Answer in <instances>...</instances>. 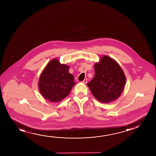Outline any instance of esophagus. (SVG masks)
Masks as SVG:
<instances>
[{
	"label": "esophagus",
	"instance_id": "1",
	"mask_svg": "<svg viewBox=\"0 0 156 156\" xmlns=\"http://www.w3.org/2000/svg\"><path fill=\"white\" fill-rule=\"evenodd\" d=\"M87 79H86V78L84 79V80L83 81V83H84V84H87Z\"/></svg>",
	"mask_w": 156,
	"mask_h": 156
}]
</instances>
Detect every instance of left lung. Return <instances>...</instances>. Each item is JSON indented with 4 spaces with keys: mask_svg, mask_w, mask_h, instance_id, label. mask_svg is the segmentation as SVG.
Listing matches in <instances>:
<instances>
[{
    "mask_svg": "<svg viewBox=\"0 0 156 156\" xmlns=\"http://www.w3.org/2000/svg\"><path fill=\"white\" fill-rule=\"evenodd\" d=\"M94 77L87 85L94 98L105 103L117 100L126 81L122 68L115 60L105 55L94 64Z\"/></svg>",
    "mask_w": 156,
    "mask_h": 156,
    "instance_id": "obj_1",
    "label": "left lung"
}]
</instances>
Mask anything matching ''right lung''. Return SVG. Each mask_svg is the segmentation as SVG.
I'll list each match as a JSON object with an SVG mask.
<instances>
[{
    "label": "right lung",
    "instance_id": "1",
    "mask_svg": "<svg viewBox=\"0 0 156 156\" xmlns=\"http://www.w3.org/2000/svg\"><path fill=\"white\" fill-rule=\"evenodd\" d=\"M69 66L54 58L49 62L39 77L38 88L42 96L51 102H59L67 96L76 84L69 73Z\"/></svg>",
    "mask_w": 156,
    "mask_h": 156
}]
</instances>
